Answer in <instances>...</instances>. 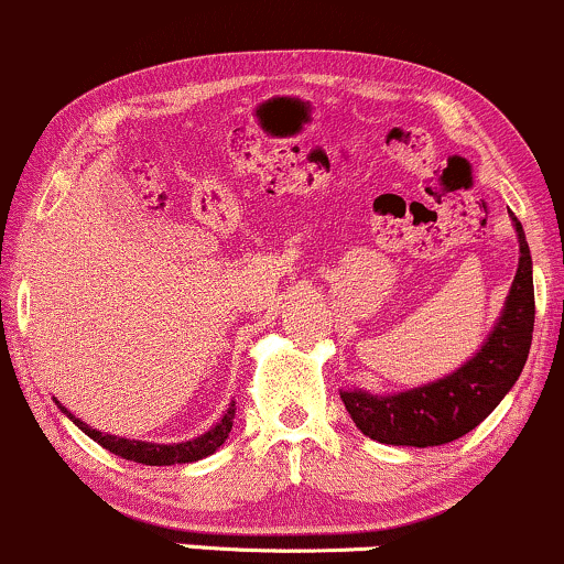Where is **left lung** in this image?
Wrapping results in <instances>:
<instances>
[{"label":"left lung","mask_w":564,"mask_h":564,"mask_svg":"<svg viewBox=\"0 0 564 564\" xmlns=\"http://www.w3.org/2000/svg\"><path fill=\"white\" fill-rule=\"evenodd\" d=\"M511 220L520 239V265L503 312L482 349L451 376L419 389L386 397L367 394L362 389L340 391L351 421L365 436L383 445H447L479 426L517 383L533 340L535 293L528 239L520 220Z\"/></svg>","instance_id":"1"}]
</instances>
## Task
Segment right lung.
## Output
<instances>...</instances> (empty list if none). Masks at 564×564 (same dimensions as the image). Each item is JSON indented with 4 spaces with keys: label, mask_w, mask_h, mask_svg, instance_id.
Instances as JSON below:
<instances>
[{
    "label": "right lung",
    "mask_w": 564,
    "mask_h": 564,
    "mask_svg": "<svg viewBox=\"0 0 564 564\" xmlns=\"http://www.w3.org/2000/svg\"><path fill=\"white\" fill-rule=\"evenodd\" d=\"M63 413L68 415L77 426L85 432L90 440L98 442L100 447H106V451L113 453V455H122L124 460H135V464H145V466H173V464H192V460H199V458H207V455H213L218 451L220 445L226 442V436H229L231 426H234V413H237V408H234V402L229 404V410L224 413V419H220L210 432H205L197 440H188V442H178V445H156V442H141V440H124V436H113V434H104L98 432V429L87 426V423H82L79 419H74L72 413H68L66 408L61 404Z\"/></svg>",
    "instance_id": "obj_1"
}]
</instances>
